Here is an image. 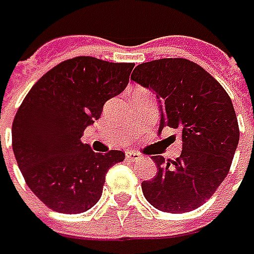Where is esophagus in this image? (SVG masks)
I'll list each match as a JSON object with an SVG mask.
<instances>
[{"mask_svg": "<svg viewBox=\"0 0 254 254\" xmlns=\"http://www.w3.org/2000/svg\"><path fill=\"white\" fill-rule=\"evenodd\" d=\"M125 155H127V161H137V159H140V154L139 152H136V151H127V154H125Z\"/></svg>", "mask_w": 254, "mask_h": 254, "instance_id": "obj_1", "label": "esophagus"}]
</instances>
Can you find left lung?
<instances>
[{
    "mask_svg": "<svg viewBox=\"0 0 254 254\" xmlns=\"http://www.w3.org/2000/svg\"><path fill=\"white\" fill-rule=\"evenodd\" d=\"M130 79L157 95L158 133L172 127L182 137L175 161L151 157L158 173L141 183L145 199L168 213L194 210L214 194L231 166L239 141L231 99L201 65L180 58L141 63Z\"/></svg>",
    "mask_w": 254,
    "mask_h": 254,
    "instance_id": "left-lung-1",
    "label": "left lung"
}]
</instances>
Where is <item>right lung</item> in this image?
Instances as JSON below:
<instances>
[{
    "mask_svg": "<svg viewBox=\"0 0 254 254\" xmlns=\"http://www.w3.org/2000/svg\"><path fill=\"white\" fill-rule=\"evenodd\" d=\"M133 63L92 56L62 62L42 75L12 124V148L28 189L55 212L82 213L100 199L106 175L122 162L118 150L102 154L81 141L103 106L127 88Z\"/></svg>",
    "mask_w": 254,
    "mask_h": 254,
    "instance_id": "obj_1",
    "label": "right lung"
}]
</instances>
